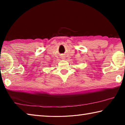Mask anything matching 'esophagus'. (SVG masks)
I'll return each instance as SVG.
<instances>
[{
    "mask_svg": "<svg viewBox=\"0 0 125 125\" xmlns=\"http://www.w3.org/2000/svg\"><path fill=\"white\" fill-rule=\"evenodd\" d=\"M62 59H63V60H64V59H65V57L64 56H62Z\"/></svg>",
    "mask_w": 125,
    "mask_h": 125,
    "instance_id": "esophagus-1",
    "label": "esophagus"
}]
</instances>
